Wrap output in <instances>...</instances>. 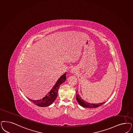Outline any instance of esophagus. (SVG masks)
Instances as JSON below:
<instances>
[{"mask_svg": "<svg viewBox=\"0 0 133 133\" xmlns=\"http://www.w3.org/2000/svg\"><path fill=\"white\" fill-rule=\"evenodd\" d=\"M75 70L74 69H71V72L72 73H74L75 72Z\"/></svg>", "mask_w": 133, "mask_h": 133, "instance_id": "obj_1", "label": "esophagus"}]
</instances>
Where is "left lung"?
<instances>
[{"mask_svg": "<svg viewBox=\"0 0 133 133\" xmlns=\"http://www.w3.org/2000/svg\"><path fill=\"white\" fill-rule=\"evenodd\" d=\"M78 92L77 91L76 93V99L78 101V103L82 106L84 108H97L99 106L104 104L105 103V102L103 103H101L99 104H91L89 103H88L86 101H84L83 99L81 98V96H79V95H78V94L77 93Z\"/></svg>", "mask_w": 133, "mask_h": 133, "instance_id": "obj_1", "label": "left lung"}]
</instances>
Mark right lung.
Listing matches in <instances>:
<instances>
[{
	"mask_svg": "<svg viewBox=\"0 0 133 133\" xmlns=\"http://www.w3.org/2000/svg\"><path fill=\"white\" fill-rule=\"evenodd\" d=\"M67 73L63 74L58 79L57 82L55 83L54 87H52L51 90L48 93V94L46 96L43 98L42 99L39 100H34L28 98L31 102H32L35 105L41 107H45L50 105L55 101L56 98L58 95V91L60 85L64 83L66 79V75Z\"/></svg>",
	"mask_w": 133,
	"mask_h": 133,
	"instance_id": "1",
	"label": "right lung"
}]
</instances>
